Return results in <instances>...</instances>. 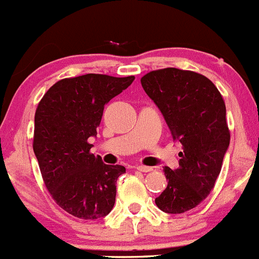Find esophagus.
<instances>
[{"label":"esophagus","mask_w":259,"mask_h":259,"mask_svg":"<svg viewBox=\"0 0 259 259\" xmlns=\"http://www.w3.org/2000/svg\"><path fill=\"white\" fill-rule=\"evenodd\" d=\"M137 170L142 171V173H149V171L152 170L151 166H145V165H139L137 166Z\"/></svg>","instance_id":"obj_1"}]
</instances>
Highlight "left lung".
I'll list each match as a JSON object with an SVG mask.
<instances>
[{
	"label": "left lung",
	"instance_id": "1",
	"mask_svg": "<svg viewBox=\"0 0 259 259\" xmlns=\"http://www.w3.org/2000/svg\"><path fill=\"white\" fill-rule=\"evenodd\" d=\"M147 97L161 112L174 141L179 168H164L168 187L155 203L166 213H183L210 194L230 144L220 91L203 75L178 68L151 71L141 78Z\"/></svg>",
	"mask_w": 259,
	"mask_h": 259
}]
</instances>
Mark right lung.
Masks as SVG:
<instances>
[{"mask_svg":"<svg viewBox=\"0 0 259 259\" xmlns=\"http://www.w3.org/2000/svg\"><path fill=\"white\" fill-rule=\"evenodd\" d=\"M135 76L88 73L54 83L38 104L33 149L47 189L75 218L97 220L112 211L122 165H107L91 154L105 104Z\"/></svg>","mask_w":259,"mask_h":259,"instance_id":"add662e5","label":"right lung"}]
</instances>
